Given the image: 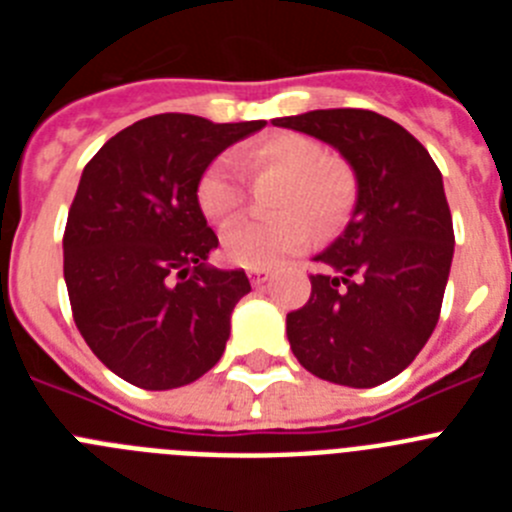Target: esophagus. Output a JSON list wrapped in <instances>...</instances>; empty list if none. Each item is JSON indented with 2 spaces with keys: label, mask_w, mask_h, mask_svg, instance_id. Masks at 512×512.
Instances as JSON below:
<instances>
[{
  "label": "esophagus",
  "mask_w": 512,
  "mask_h": 512,
  "mask_svg": "<svg viewBox=\"0 0 512 512\" xmlns=\"http://www.w3.org/2000/svg\"><path fill=\"white\" fill-rule=\"evenodd\" d=\"M269 271L266 269H248V279H251L253 287H264L266 282H269Z\"/></svg>",
  "instance_id": "1"
}]
</instances>
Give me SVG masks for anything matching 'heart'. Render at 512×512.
<instances>
[{"label": "heart", "mask_w": 512, "mask_h": 512, "mask_svg": "<svg viewBox=\"0 0 512 512\" xmlns=\"http://www.w3.org/2000/svg\"><path fill=\"white\" fill-rule=\"evenodd\" d=\"M251 174H279L284 187L274 197V220H243L225 230L223 253L235 266L274 269L312 243V225L333 233L354 210L356 184L348 169L330 164L323 148L300 133L261 140L241 156ZM197 205L215 225L230 223L243 205L241 171L230 156L215 158L197 182Z\"/></svg>", "instance_id": "obj_1"}]
</instances>
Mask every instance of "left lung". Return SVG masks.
<instances>
[{"mask_svg": "<svg viewBox=\"0 0 512 512\" xmlns=\"http://www.w3.org/2000/svg\"><path fill=\"white\" fill-rule=\"evenodd\" d=\"M336 148L356 179L351 220L315 261L310 300L287 315L292 354L343 387H377L431 338L454 259V225L431 153L372 110L271 120Z\"/></svg>", "mask_w": 512, "mask_h": 512, "instance_id": "1", "label": "left lung"}]
</instances>
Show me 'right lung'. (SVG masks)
I'll use <instances>...</instances> for the list:
<instances>
[{
  "label": "right lung",
  "instance_id": "1",
  "mask_svg": "<svg viewBox=\"0 0 512 512\" xmlns=\"http://www.w3.org/2000/svg\"><path fill=\"white\" fill-rule=\"evenodd\" d=\"M264 120L153 115L120 130L81 171L63 233L79 333L110 372L174 390L220 361L243 269L207 264L217 235L197 205L202 171Z\"/></svg>",
  "mask_w": 512,
  "mask_h": 512
}]
</instances>
